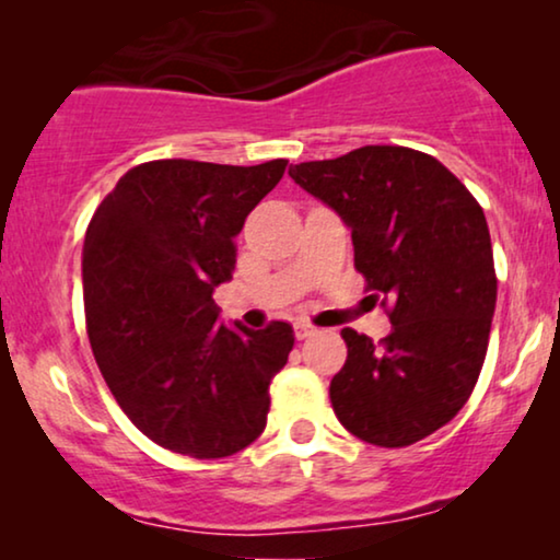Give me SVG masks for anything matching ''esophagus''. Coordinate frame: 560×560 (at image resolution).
I'll list each match as a JSON object with an SVG mask.
<instances>
[{
  "instance_id": "obj_1",
  "label": "esophagus",
  "mask_w": 560,
  "mask_h": 560,
  "mask_svg": "<svg viewBox=\"0 0 560 560\" xmlns=\"http://www.w3.org/2000/svg\"><path fill=\"white\" fill-rule=\"evenodd\" d=\"M293 331H295V339H308V336L316 334V328H313L308 320H295Z\"/></svg>"
}]
</instances>
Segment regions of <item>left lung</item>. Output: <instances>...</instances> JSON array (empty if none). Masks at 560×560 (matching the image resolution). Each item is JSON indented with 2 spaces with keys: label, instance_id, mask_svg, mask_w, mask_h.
Instances as JSON below:
<instances>
[{
  "label": "left lung",
  "instance_id": "left-lung-1",
  "mask_svg": "<svg viewBox=\"0 0 560 560\" xmlns=\"http://www.w3.org/2000/svg\"><path fill=\"white\" fill-rule=\"evenodd\" d=\"M288 173L339 213L370 298L393 308L382 343L341 331L347 364L328 389L336 418L374 446H410L464 408L485 364L497 303L485 211L446 165L395 144Z\"/></svg>",
  "mask_w": 560,
  "mask_h": 560
}]
</instances>
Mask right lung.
I'll use <instances>...</instances> for the list:
<instances>
[{
    "label": "right lung",
    "mask_w": 560,
    "mask_h": 560,
    "mask_svg": "<svg viewBox=\"0 0 560 560\" xmlns=\"http://www.w3.org/2000/svg\"><path fill=\"white\" fill-rule=\"evenodd\" d=\"M285 165L152 160L121 175L86 229L96 364L125 416L175 454L232 456L267 425L293 328L221 324L213 290L232 280L234 236Z\"/></svg>",
    "instance_id": "obj_1"
}]
</instances>
